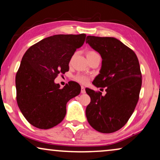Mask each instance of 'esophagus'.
Segmentation results:
<instances>
[{
  "label": "esophagus",
  "mask_w": 160,
  "mask_h": 160,
  "mask_svg": "<svg viewBox=\"0 0 160 160\" xmlns=\"http://www.w3.org/2000/svg\"><path fill=\"white\" fill-rule=\"evenodd\" d=\"M81 92L82 94H84L86 92V91H85V87L84 86H82L81 87Z\"/></svg>",
  "instance_id": "esophagus-1"
}]
</instances>
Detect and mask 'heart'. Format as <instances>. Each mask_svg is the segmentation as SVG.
<instances>
[{"mask_svg":"<svg viewBox=\"0 0 160 160\" xmlns=\"http://www.w3.org/2000/svg\"><path fill=\"white\" fill-rule=\"evenodd\" d=\"M97 54H98L95 51H92V50H90V51L87 52V57L88 58V57L97 55ZM74 79H75L76 81H77L78 82L82 83V84H86V83L88 82L89 78L87 77V76L83 75V74L78 73V74H77V75H76L75 76H74Z\"/></svg>","mask_w":160,"mask_h":160,"instance_id":"obj_1","label":"heart"}]
</instances>
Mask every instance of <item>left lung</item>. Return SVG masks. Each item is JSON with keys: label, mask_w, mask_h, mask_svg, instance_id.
Listing matches in <instances>:
<instances>
[{"label": "left lung", "mask_w": 160, "mask_h": 160, "mask_svg": "<svg viewBox=\"0 0 160 160\" xmlns=\"http://www.w3.org/2000/svg\"><path fill=\"white\" fill-rule=\"evenodd\" d=\"M86 43L102 58L100 73L92 84L106 94L86 88L91 101L86 108L89 124L98 132L119 130L132 116L139 99L142 76L136 54L113 37L88 36Z\"/></svg>", "instance_id": "obj_1"}]
</instances>
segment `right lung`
I'll return each instance as SVG.
<instances>
[{
  "mask_svg": "<svg viewBox=\"0 0 160 160\" xmlns=\"http://www.w3.org/2000/svg\"><path fill=\"white\" fill-rule=\"evenodd\" d=\"M86 34L54 35L35 43L22 57L15 83L17 102L32 126L47 130L58 125L66 114V104L81 92L69 82L63 88L54 83L58 74L69 71L70 60L84 44Z\"/></svg>",
  "mask_w": 160,
  "mask_h": 160,
  "instance_id": "add662e5",
  "label": "right lung"
}]
</instances>
